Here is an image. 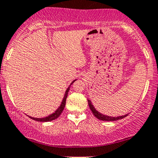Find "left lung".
Instances as JSON below:
<instances>
[{
  "instance_id": "8db88e82",
  "label": "left lung",
  "mask_w": 158,
  "mask_h": 158,
  "mask_svg": "<svg viewBox=\"0 0 158 158\" xmlns=\"http://www.w3.org/2000/svg\"><path fill=\"white\" fill-rule=\"evenodd\" d=\"M87 101H88V105H89L90 109L91 110V112H92L93 115L95 116V117L98 118L99 120H104V121H115V120H120V119H123V118H124L125 116H128V115H124V116H118V117H112V116H104V115L99 113L98 111H96V110L95 109L94 106L91 104V102L90 101L89 99H87Z\"/></svg>"
}]
</instances>
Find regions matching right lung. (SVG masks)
<instances>
[{"instance_id": "obj_1", "label": "right lung", "mask_w": 158, "mask_h": 158, "mask_svg": "<svg viewBox=\"0 0 158 158\" xmlns=\"http://www.w3.org/2000/svg\"><path fill=\"white\" fill-rule=\"evenodd\" d=\"M75 80H74V81L71 83V84H72L74 82H75ZM69 90H70V87H68L67 89V91H66V93H65V95L64 97H63V102H62V104H61L60 107H59L58 109L55 111V112H54L53 114H51V115H50V116H46V117H44V118H34V117H30L32 118L33 120H37V121H40V122H47V121H51V120H55V119H57V118L59 117V116L61 115V113L63 112V109H64L65 108V105H66V99H67V94H68V91Z\"/></svg>"}]
</instances>
